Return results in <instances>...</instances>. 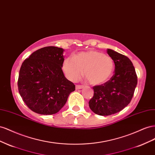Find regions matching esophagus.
Returning a JSON list of instances; mask_svg holds the SVG:
<instances>
[{
	"label": "esophagus",
	"instance_id": "1",
	"mask_svg": "<svg viewBox=\"0 0 155 155\" xmlns=\"http://www.w3.org/2000/svg\"><path fill=\"white\" fill-rule=\"evenodd\" d=\"M83 87H84V86L82 85H76V86H75L76 90H80V89H82V88H83Z\"/></svg>",
	"mask_w": 155,
	"mask_h": 155
}]
</instances>
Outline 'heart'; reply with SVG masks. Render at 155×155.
<instances>
[{
    "label": "heart",
    "instance_id": "heart-1",
    "mask_svg": "<svg viewBox=\"0 0 155 155\" xmlns=\"http://www.w3.org/2000/svg\"><path fill=\"white\" fill-rule=\"evenodd\" d=\"M63 70L70 81H76L84 74L92 84L99 85L107 82L112 76L114 62L111 57L96 51L78 53L66 58Z\"/></svg>",
    "mask_w": 155,
    "mask_h": 155
}]
</instances>
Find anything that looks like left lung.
<instances>
[{
  "instance_id": "1",
  "label": "left lung",
  "mask_w": 155,
  "mask_h": 155,
  "mask_svg": "<svg viewBox=\"0 0 155 155\" xmlns=\"http://www.w3.org/2000/svg\"><path fill=\"white\" fill-rule=\"evenodd\" d=\"M115 64L114 74L103 84L93 87L94 97L89 101L90 109L99 116L120 112L130 103L138 82L130 60L114 50L107 49Z\"/></svg>"
}]
</instances>
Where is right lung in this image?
I'll return each mask as SVG.
<instances>
[{
	"label": "right lung",
	"mask_w": 155,
	"mask_h": 155,
	"mask_svg": "<svg viewBox=\"0 0 155 155\" xmlns=\"http://www.w3.org/2000/svg\"><path fill=\"white\" fill-rule=\"evenodd\" d=\"M64 50L45 47L34 52L21 65L17 84L21 97L33 112L52 115L63 108L74 84L62 71Z\"/></svg>",
	"instance_id": "add662e5"
}]
</instances>
